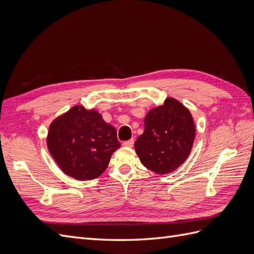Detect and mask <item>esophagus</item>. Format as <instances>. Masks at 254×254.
I'll list each match as a JSON object with an SVG mask.
<instances>
[{"label": "esophagus", "instance_id": "34e87169", "mask_svg": "<svg viewBox=\"0 0 254 254\" xmlns=\"http://www.w3.org/2000/svg\"><path fill=\"white\" fill-rule=\"evenodd\" d=\"M133 144H134V140H133V139H131V140H129V141H126V142L123 143V145H124L125 147H132Z\"/></svg>", "mask_w": 254, "mask_h": 254}]
</instances>
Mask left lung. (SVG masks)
Wrapping results in <instances>:
<instances>
[{"label":"left lung","mask_w":254,"mask_h":254,"mask_svg":"<svg viewBox=\"0 0 254 254\" xmlns=\"http://www.w3.org/2000/svg\"><path fill=\"white\" fill-rule=\"evenodd\" d=\"M143 134L134 143L142 164L158 175L170 174L184 163L193 147L196 129L187 107L173 97L152 108L144 120Z\"/></svg>","instance_id":"1"}]
</instances>
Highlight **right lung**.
<instances>
[{
	"mask_svg": "<svg viewBox=\"0 0 254 254\" xmlns=\"http://www.w3.org/2000/svg\"><path fill=\"white\" fill-rule=\"evenodd\" d=\"M47 144L60 170L81 181L101 176L121 147L117 129L98 111L82 106L72 107L52 122Z\"/></svg>",
	"mask_w": 254,
	"mask_h": 254,
	"instance_id": "right-lung-1",
	"label": "right lung"
}]
</instances>
